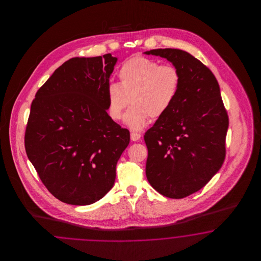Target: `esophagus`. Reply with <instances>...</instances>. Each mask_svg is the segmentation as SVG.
<instances>
[{
    "label": "esophagus",
    "mask_w": 261,
    "mask_h": 261,
    "mask_svg": "<svg viewBox=\"0 0 261 261\" xmlns=\"http://www.w3.org/2000/svg\"><path fill=\"white\" fill-rule=\"evenodd\" d=\"M130 136H131V140H132L133 142H137V141H139V140L141 139V135L138 134V133H134V132H132Z\"/></svg>",
    "instance_id": "obj_1"
}]
</instances>
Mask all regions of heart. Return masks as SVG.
<instances>
[{"label": "heart", "instance_id": "obj_1", "mask_svg": "<svg viewBox=\"0 0 261 261\" xmlns=\"http://www.w3.org/2000/svg\"><path fill=\"white\" fill-rule=\"evenodd\" d=\"M120 83L107 88V111L112 120L121 119L129 101L125 124L141 131L149 117H160L172 107L181 87V73L174 65L161 64L145 57H134L118 70Z\"/></svg>", "mask_w": 261, "mask_h": 261}]
</instances>
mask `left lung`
<instances>
[{"label":"left lung","instance_id":"obj_1","mask_svg":"<svg viewBox=\"0 0 261 261\" xmlns=\"http://www.w3.org/2000/svg\"><path fill=\"white\" fill-rule=\"evenodd\" d=\"M144 54L166 59L181 73L177 99L144 139L149 184L164 197L183 199L205 186L221 168L229 118L219 84L202 62L178 49Z\"/></svg>","mask_w":261,"mask_h":261}]
</instances>
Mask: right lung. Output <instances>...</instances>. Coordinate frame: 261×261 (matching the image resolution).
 <instances>
[{"instance_id":"right-lung-1","label":"right lung","mask_w":261,"mask_h":261,"mask_svg":"<svg viewBox=\"0 0 261 261\" xmlns=\"http://www.w3.org/2000/svg\"><path fill=\"white\" fill-rule=\"evenodd\" d=\"M117 58H72L38 90L25 149L43 184L62 202L92 204L113 187L116 163L130 142L107 112Z\"/></svg>"}]
</instances>
